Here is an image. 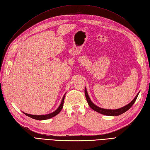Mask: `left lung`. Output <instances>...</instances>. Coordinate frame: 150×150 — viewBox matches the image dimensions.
Listing matches in <instances>:
<instances>
[{
  "label": "left lung",
  "instance_id": "8db88e82",
  "mask_svg": "<svg viewBox=\"0 0 150 150\" xmlns=\"http://www.w3.org/2000/svg\"><path fill=\"white\" fill-rule=\"evenodd\" d=\"M84 93H85V96H86V99H87V101H88L89 106L91 107V108H92L94 111L100 113V114L104 115L111 116H119V115L122 114V113L125 112L133 105V104L134 103L136 100H137V97L138 96L139 92L137 94V96H135V98L129 104H128L127 105L122 107L121 108L116 109V110H107V109L101 108L100 107L96 106V104H94L91 101V99H90L89 95L88 94V92H87V89H86V87H85V89H84Z\"/></svg>",
  "mask_w": 150,
  "mask_h": 150
}]
</instances>
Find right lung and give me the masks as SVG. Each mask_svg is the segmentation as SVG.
<instances>
[{"label": "right lung", "mask_w": 150, "mask_h": 150, "mask_svg": "<svg viewBox=\"0 0 150 150\" xmlns=\"http://www.w3.org/2000/svg\"><path fill=\"white\" fill-rule=\"evenodd\" d=\"M65 95L66 94L64 95V96L62 98V99L61 101V103L60 104L59 106L58 107V108L56 110L54 111V112H51V113H49V114L47 115H30V114H28V113H25L24 112H23V113L28 116L31 118L34 119V120H48L49 118H51V117L56 116L57 115H58L59 113L60 112V111H61V110L63 108V104H64V98H65Z\"/></svg>", "instance_id": "add662e5"}]
</instances>
